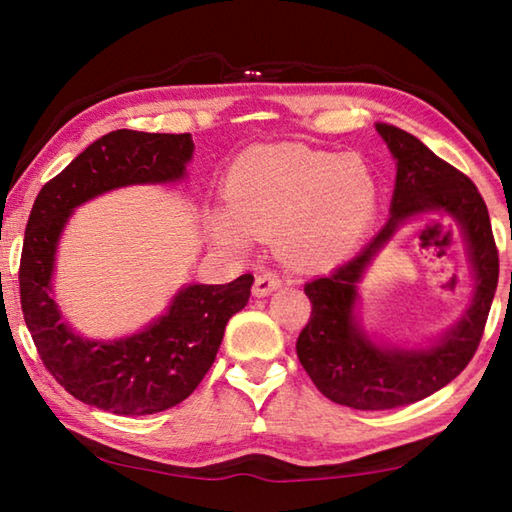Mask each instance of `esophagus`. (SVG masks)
Instances as JSON below:
<instances>
[{
	"label": "esophagus",
	"instance_id": "34e87169",
	"mask_svg": "<svg viewBox=\"0 0 512 512\" xmlns=\"http://www.w3.org/2000/svg\"><path fill=\"white\" fill-rule=\"evenodd\" d=\"M279 286H281L279 275H277V273H270V270H266V273L255 277L253 295H255V297H268L270 292H275Z\"/></svg>",
	"mask_w": 512,
	"mask_h": 512
}]
</instances>
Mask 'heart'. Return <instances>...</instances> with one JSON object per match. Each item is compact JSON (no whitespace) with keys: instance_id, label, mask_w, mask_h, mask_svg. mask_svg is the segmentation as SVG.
I'll list each match as a JSON object with an SVG mask.
<instances>
[{"instance_id":"b5f03b06","label":"heart","mask_w":512,"mask_h":512,"mask_svg":"<svg viewBox=\"0 0 512 512\" xmlns=\"http://www.w3.org/2000/svg\"><path fill=\"white\" fill-rule=\"evenodd\" d=\"M224 195L215 231L226 242L244 248L257 233L277 231L288 264L330 270L372 231L383 184L361 156L284 143L244 151L226 173Z\"/></svg>"}]
</instances>
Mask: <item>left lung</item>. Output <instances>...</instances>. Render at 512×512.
<instances>
[{
  "mask_svg": "<svg viewBox=\"0 0 512 512\" xmlns=\"http://www.w3.org/2000/svg\"><path fill=\"white\" fill-rule=\"evenodd\" d=\"M376 129L396 160L389 220L354 259L306 284L312 314L297 339L299 361L321 394L363 411L405 407L449 385L480 345L499 277L491 217L475 184L416 136L387 123ZM431 214L451 216L461 228L476 277L474 299L463 319L427 348L378 346L355 317L357 284L402 223Z\"/></svg>",
  "mask_w": 512,
  "mask_h": 512,
  "instance_id": "left-lung-1",
  "label": "left lung"
}]
</instances>
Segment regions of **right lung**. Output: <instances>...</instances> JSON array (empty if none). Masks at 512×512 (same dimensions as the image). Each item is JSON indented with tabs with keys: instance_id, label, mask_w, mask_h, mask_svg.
<instances>
[{
	"instance_id": "1",
	"label": "right lung",
	"mask_w": 512,
	"mask_h": 512,
	"mask_svg": "<svg viewBox=\"0 0 512 512\" xmlns=\"http://www.w3.org/2000/svg\"><path fill=\"white\" fill-rule=\"evenodd\" d=\"M191 156V134L116 129L43 184L32 204L19 264L21 310L43 365L85 405L118 416L178 405L211 369L228 319L248 303L253 275L220 286L189 284L143 332L92 341L61 321L52 299L54 255L76 206L129 184L182 180Z\"/></svg>"
}]
</instances>
